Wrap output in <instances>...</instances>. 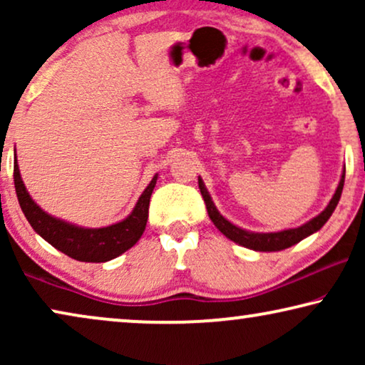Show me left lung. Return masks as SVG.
I'll return each instance as SVG.
<instances>
[{"instance_id": "1", "label": "left lung", "mask_w": 365, "mask_h": 365, "mask_svg": "<svg viewBox=\"0 0 365 365\" xmlns=\"http://www.w3.org/2000/svg\"><path fill=\"white\" fill-rule=\"evenodd\" d=\"M344 178H346V171L342 173L341 182H339L336 192H334L332 199L329 201L327 207L324 209L319 216L311 219V221L306 224H302V226L294 227V229H284V231H279V232H251V231H246V229L234 226V224L229 222L227 219L217 211L216 206H214L212 199H211V196H209L207 189H206V186H204L201 178L197 179V182H199V189H201L204 202H206L209 217H211L214 226H216L219 231L224 234V236H226L227 239H231V241H234L236 244H241V246H244V247L252 249V251L274 252V251H282V249H287V247L294 246V244L301 242L302 239H306L307 236H311V234L317 232L319 229H321L324 224L327 222V219L332 216L334 209H336V206H337L339 199H341L342 187H344Z\"/></svg>"}]
</instances>
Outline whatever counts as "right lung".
<instances>
[{"instance_id": "1", "label": "right lung", "mask_w": 365, "mask_h": 365, "mask_svg": "<svg viewBox=\"0 0 365 365\" xmlns=\"http://www.w3.org/2000/svg\"><path fill=\"white\" fill-rule=\"evenodd\" d=\"M14 187H16V196L21 206V211L26 216L31 227L48 241L58 251L66 254V256L76 259L81 262H106L111 259L121 256L128 249L143 236L148 222V209L149 199H151L153 189L156 186L158 174L151 179L148 187L144 189L141 197L138 199L133 212L121 222L111 224L108 227H81L69 224L66 221L44 212L36 202L33 201L29 192L24 187L21 174L16 163V154H14Z\"/></svg>"}]
</instances>
